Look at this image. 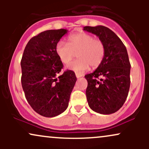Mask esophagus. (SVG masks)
Masks as SVG:
<instances>
[{
	"label": "esophagus",
	"instance_id": "1",
	"mask_svg": "<svg viewBox=\"0 0 149 149\" xmlns=\"http://www.w3.org/2000/svg\"><path fill=\"white\" fill-rule=\"evenodd\" d=\"M76 78H80V77L83 76V75H82V74H80V73H76Z\"/></svg>",
	"mask_w": 149,
	"mask_h": 149
}]
</instances>
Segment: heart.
<instances>
[{
    "mask_svg": "<svg viewBox=\"0 0 149 149\" xmlns=\"http://www.w3.org/2000/svg\"><path fill=\"white\" fill-rule=\"evenodd\" d=\"M67 41L68 43L58 42L55 52L59 60L65 64H69L78 52L77 57L79 59L68 64V69L82 73L90 66L95 69L102 64L105 55V46L100 39H95L85 32H78L69 35Z\"/></svg>",
    "mask_w": 149,
    "mask_h": 149,
    "instance_id": "obj_1",
    "label": "heart"
}]
</instances>
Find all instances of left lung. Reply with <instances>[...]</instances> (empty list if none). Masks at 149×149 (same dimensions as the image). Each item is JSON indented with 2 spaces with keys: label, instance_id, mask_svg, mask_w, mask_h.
I'll list each match as a JSON object with an SVG mask.
<instances>
[{
  "label": "left lung",
  "instance_id": "8db88e82",
  "mask_svg": "<svg viewBox=\"0 0 149 149\" xmlns=\"http://www.w3.org/2000/svg\"><path fill=\"white\" fill-rule=\"evenodd\" d=\"M83 30L99 37L105 46L102 64L85 76L88 80L86 97L92 110L111 114L123 107L130 86V68L125 46L118 36L104 26H85Z\"/></svg>",
  "mask_w": 149,
  "mask_h": 149
}]
</instances>
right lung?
I'll return each mask as SVG.
<instances>
[{
  "label": "right lung",
  "instance_id": "right-lung-1",
  "mask_svg": "<svg viewBox=\"0 0 149 149\" xmlns=\"http://www.w3.org/2000/svg\"><path fill=\"white\" fill-rule=\"evenodd\" d=\"M66 29L47 30L30 39L21 60L22 85L32 109L42 116L52 118L69 106L77 78L71 70L57 76L63 68L55 47Z\"/></svg>",
  "mask_w": 149,
  "mask_h": 149
}]
</instances>
